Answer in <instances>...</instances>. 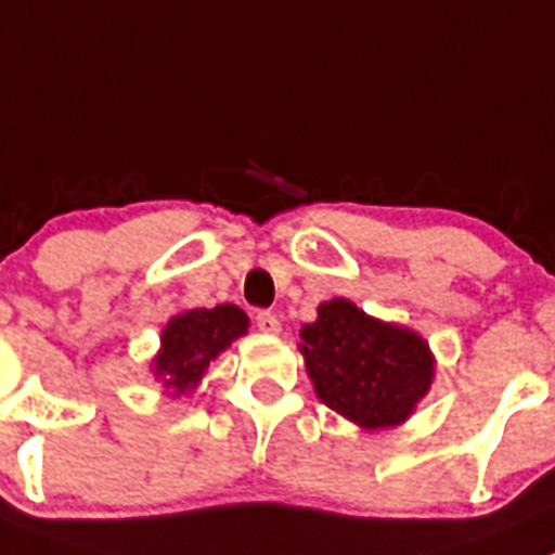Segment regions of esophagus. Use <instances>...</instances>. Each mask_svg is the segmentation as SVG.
<instances>
[{"label":"esophagus","instance_id":"34e87169","mask_svg":"<svg viewBox=\"0 0 555 555\" xmlns=\"http://www.w3.org/2000/svg\"><path fill=\"white\" fill-rule=\"evenodd\" d=\"M256 324L258 330L267 332V335H278V332H281V319H278L274 313H269V310H258Z\"/></svg>","mask_w":555,"mask_h":555}]
</instances>
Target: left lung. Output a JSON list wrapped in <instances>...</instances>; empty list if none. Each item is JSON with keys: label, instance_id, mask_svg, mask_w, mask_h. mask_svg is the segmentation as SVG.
Instances as JSON below:
<instances>
[{"label": "left lung", "instance_id": "8db88e82", "mask_svg": "<svg viewBox=\"0 0 555 555\" xmlns=\"http://www.w3.org/2000/svg\"><path fill=\"white\" fill-rule=\"evenodd\" d=\"M299 337L321 403L365 430L405 422L430 389L436 360L427 343L348 299L319 305V319L305 324Z\"/></svg>", "mask_w": 555, "mask_h": 555}]
</instances>
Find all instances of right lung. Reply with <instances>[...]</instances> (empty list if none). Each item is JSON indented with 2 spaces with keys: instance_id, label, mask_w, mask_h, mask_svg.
Segmentation results:
<instances>
[{
  "instance_id": "add662e5",
  "label": "right lung",
  "mask_w": 555,
  "mask_h": 555,
  "mask_svg": "<svg viewBox=\"0 0 555 555\" xmlns=\"http://www.w3.org/2000/svg\"><path fill=\"white\" fill-rule=\"evenodd\" d=\"M247 315L236 305L195 308L173 315L160 337V351L152 360L163 387L173 389V398L198 387L209 362L247 332Z\"/></svg>"
}]
</instances>
